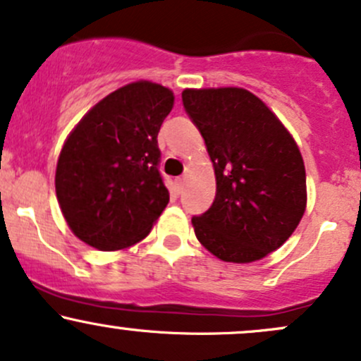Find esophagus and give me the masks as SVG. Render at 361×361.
I'll return each mask as SVG.
<instances>
[{
    "instance_id": "obj_1",
    "label": "esophagus",
    "mask_w": 361,
    "mask_h": 361,
    "mask_svg": "<svg viewBox=\"0 0 361 361\" xmlns=\"http://www.w3.org/2000/svg\"><path fill=\"white\" fill-rule=\"evenodd\" d=\"M174 183H176L178 190H181V188H183V185H185V178H183V176L176 178V180H174Z\"/></svg>"
}]
</instances>
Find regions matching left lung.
<instances>
[{"label": "left lung", "instance_id": "left-lung-1", "mask_svg": "<svg viewBox=\"0 0 361 361\" xmlns=\"http://www.w3.org/2000/svg\"><path fill=\"white\" fill-rule=\"evenodd\" d=\"M181 99L216 173V199L192 217L197 238L224 262L262 259L290 238L305 212L307 178L298 145L245 89H187Z\"/></svg>", "mask_w": 361, "mask_h": 361}]
</instances>
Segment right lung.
Returning <instances> with one entry per match:
<instances>
[{
	"label": "right lung",
	"instance_id": "obj_1",
	"mask_svg": "<svg viewBox=\"0 0 361 361\" xmlns=\"http://www.w3.org/2000/svg\"><path fill=\"white\" fill-rule=\"evenodd\" d=\"M173 92L135 82L97 102L66 138L56 197L70 229L97 250H120L149 235L169 202L157 145Z\"/></svg>",
	"mask_w": 361,
	"mask_h": 361
}]
</instances>
